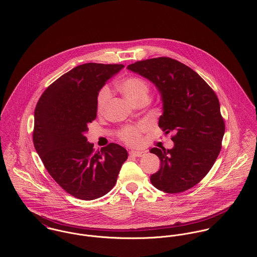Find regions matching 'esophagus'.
<instances>
[{"instance_id":"obj_1","label":"esophagus","mask_w":257,"mask_h":257,"mask_svg":"<svg viewBox=\"0 0 257 257\" xmlns=\"http://www.w3.org/2000/svg\"><path fill=\"white\" fill-rule=\"evenodd\" d=\"M129 154L133 157H142L145 155V151H130Z\"/></svg>"}]
</instances>
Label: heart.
<instances>
[{
  "instance_id": "heart-1",
  "label": "heart",
  "mask_w": 257,
  "mask_h": 257,
  "mask_svg": "<svg viewBox=\"0 0 257 257\" xmlns=\"http://www.w3.org/2000/svg\"><path fill=\"white\" fill-rule=\"evenodd\" d=\"M118 87L122 94L132 103L137 104L143 100H148L150 85L148 81L140 76H128L121 80ZM111 92L107 86H104L97 95L96 107L99 113H102L110 98ZM146 128L145 124L137 126H126L120 133L121 139L129 145H139L141 143V132Z\"/></svg>"
}]
</instances>
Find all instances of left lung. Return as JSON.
<instances>
[{"instance_id": "1", "label": "left lung", "mask_w": 257, "mask_h": 257, "mask_svg": "<svg viewBox=\"0 0 257 257\" xmlns=\"http://www.w3.org/2000/svg\"><path fill=\"white\" fill-rule=\"evenodd\" d=\"M127 68L156 85L163 101L159 127L166 134L174 133V148L150 151L161 161L160 170L150 178L152 185L170 194L193 188L221 149L224 121L216 94L196 71L171 57L136 61Z\"/></svg>"}]
</instances>
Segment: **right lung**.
<instances>
[{
	"label": "right lung",
	"instance_id": "right-lung-1",
	"mask_svg": "<svg viewBox=\"0 0 257 257\" xmlns=\"http://www.w3.org/2000/svg\"><path fill=\"white\" fill-rule=\"evenodd\" d=\"M123 66L78 65L52 82L36 106V151L52 179L74 198L90 201L106 195L128 158L115 143L94 152L85 137L87 125L96 118L99 90Z\"/></svg>",
	"mask_w": 257,
	"mask_h": 257
}]
</instances>
